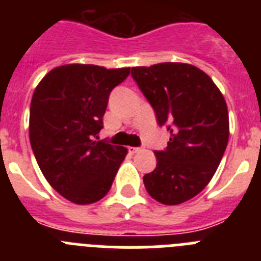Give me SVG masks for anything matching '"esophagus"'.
<instances>
[{
  "mask_svg": "<svg viewBox=\"0 0 261 261\" xmlns=\"http://www.w3.org/2000/svg\"><path fill=\"white\" fill-rule=\"evenodd\" d=\"M141 150H144V147H135V146H130L129 147V151H130V153L132 154H135V153H138V151H141Z\"/></svg>",
  "mask_w": 261,
  "mask_h": 261,
  "instance_id": "1",
  "label": "esophagus"
}]
</instances>
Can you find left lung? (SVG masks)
<instances>
[{
  "mask_svg": "<svg viewBox=\"0 0 261 261\" xmlns=\"http://www.w3.org/2000/svg\"><path fill=\"white\" fill-rule=\"evenodd\" d=\"M130 73L158 125L171 135L165 150L154 151L156 167L144 176L145 188L161 204H181L208 186L225 153V99L208 74L188 64L162 62Z\"/></svg>",
  "mask_w": 261,
  "mask_h": 261,
  "instance_id": "1",
  "label": "left lung"
}]
</instances>
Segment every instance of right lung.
Segmentation results:
<instances>
[{"mask_svg": "<svg viewBox=\"0 0 261 261\" xmlns=\"http://www.w3.org/2000/svg\"><path fill=\"white\" fill-rule=\"evenodd\" d=\"M130 68L70 65L41 80L30 108V142L48 183L74 204H91L107 195L125 147L98 140L111 91Z\"/></svg>", "mask_w": 261, "mask_h": 261, "instance_id": "add662e5", "label": "right lung"}]
</instances>
